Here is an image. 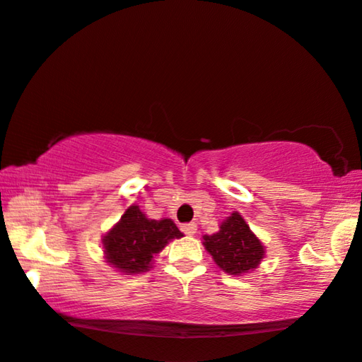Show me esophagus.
<instances>
[{
    "label": "esophagus",
    "mask_w": 362,
    "mask_h": 362,
    "mask_svg": "<svg viewBox=\"0 0 362 362\" xmlns=\"http://www.w3.org/2000/svg\"><path fill=\"white\" fill-rule=\"evenodd\" d=\"M180 230L190 237V235H194L197 231V225L194 223V221H192V223H184V225H180Z\"/></svg>",
    "instance_id": "esophagus-1"
}]
</instances>
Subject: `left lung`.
Returning <instances> with one entry per match:
<instances>
[{"label":"left lung","instance_id":"1","mask_svg":"<svg viewBox=\"0 0 362 362\" xmlns=\"http://www.w3.org/2000/svg\"><path fill=\"white\" fill-rule=\"evenodd\" d=\"M204 240L215 263L230 274H243L257 268L264 253L263 245L237 211L220 225L218 233L205 235Z\"/></svg>","mask_w":362,"mask_h":362}]
</instances>
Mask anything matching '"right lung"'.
<instances>
[{"mask_svg": "<svg viewBox=\"0 0 362 362\" xmlns=\"http://www.w3.org/2000/svg\"><path fill=\"white\" fill-rule=\"evenodd\" d=\"M180 237V230L172 220H151L137 205H132L104 237L105 259L122 273L147 272L153 255L172 238Z\"/></svg>", "mask_w": 362, "mask_h": 362, "instance_id": "add662e5", "label": "right lung"}]
</instances>
